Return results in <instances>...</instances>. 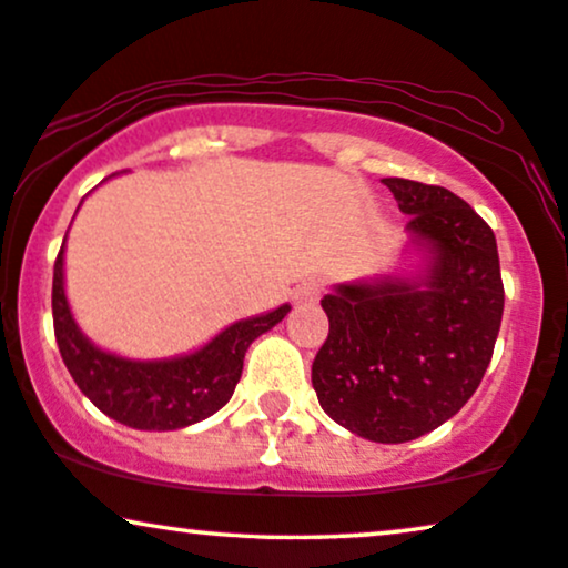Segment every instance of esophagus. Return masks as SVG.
I'll return each mask as SVG.
<instances>
[{
  "label": "esophagus",
  "mask_w": 568,
  "mask_h": 568,
  "mask_svg": "<svg viewBox=\"0 0 568 568\" xmlns=\"http://www.w3.org/2000/svg\"><path fill=\"white\" fill-rule=\"evenodd\" d=\"M322 283L320 280H314V277H308V280H304V283L298 285L296 291H293V301H296V304H301V306H312V304H316V301L322 298Z\"/></svg>",
  "instance_id": "obj_1"
}]
</instances>
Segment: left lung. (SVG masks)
<instances>
[{"instance_id":"1","label":"left lung","mask_w":568,"mask_h":568,"mask_svg":"<svg viewBox=\"0 0 568 568\" xmlns=\"http://www.w3.org/2000/svg\"><path fill=\"white\" fill-rule=\"evenodd\" d=\"M410 215L415 277L335 285L312 384L322 410L368 442L403 444L459 413L486 374L504 314L490 225L444 186L382 179Z\"/></svg>"}]
</instances>
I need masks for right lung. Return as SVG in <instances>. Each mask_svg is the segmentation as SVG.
Here are the masks:
<instances>
[{"instance_id": "right-lung-1", "label": "right lung", "mask_w": 568, "mask_h": 568, "mask_svg": "<svg viewBox=\"0 0 568 568\" xmlns=\"http://www.w3.org/2000/svg\"><path fill=\"white\" fill-rule=\"evenodd\" d=\"M51 312L67 372L98 410L130 428L176 430L210 418L229 403L241 379L248 345L283 322L291 306L283 304L275 312L231 324L200 351L176 358H121L95 347L74 322L64 293L62 244L54 262Z\"/></svg>"}]
</instances>
